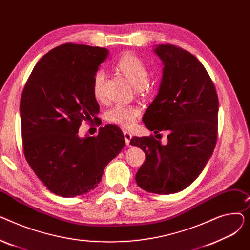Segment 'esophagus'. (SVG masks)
<instances>
[{
	"instance_id": "obj_1",
	"label": "esophagus",
	"mask_w": 250,
	"mask_h": 250,
	"mask_svg": "<svg viewBox=\"0 0 250 250\" xmlns=\"http://www.w3.org/2000/svg\"><path fill=\"white\" fill-rule=\"evenodd\" d=\"M124 137H125V144H126L127 146H129V144H130V139L133 138L132 134L128 133V132H126V130H125V132H124Z\"/></svg>"
}]
</instances>
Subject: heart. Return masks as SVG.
<instances>
[{
  "mask_svg": "<svg viewBox=\"0 0 250 250\" xmlns=\"http://www.w3.org/2000/svg\"><path fill=\"white\" fill-rule=\"evenodd\" d=\"M115 68L130 81L137 91L141 92L147 84L150 72L149 69L139 57L130 52L124 54L115 63ZM105 81V73L98 70L92 77L91 88L96 99L103 97V86ZM140 116V109L137 106H125V105H115L105 113L106 121L124 128L133 127L137 118Z\"/></svg>",
  "mask_w": 250,
  "mask_h": 250,
  "instance_id": "obj_1",
  "label": "heart"
}]
</instances>
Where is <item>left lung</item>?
Instances as JSON below:
<instances>
[{
    "label": "left lung",
    "mask_w": 250,
    "mask_h": 250,
    "mask_svg": "<svg viewBox=\"0 0 250 250\" xmlns=\"http://www.w3.org/2000/svg\"><path fill=\"white\" fill-rule=\"evenodd\" d=\"M153 50L164 68L158 94L143 122L154 134L167 130L168 141L164 145L153 136L134 137L130 145L146 155L136 174L138 186L170 194L191 185L213 155L219 101L211 78L190 52L172 44L155 45Z\"/></svg>",
    "instance_id": "left-lung-1"
}]
</instances>
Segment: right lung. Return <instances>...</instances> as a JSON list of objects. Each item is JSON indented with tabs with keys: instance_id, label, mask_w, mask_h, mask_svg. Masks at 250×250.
Here are the masks:
<instances>
[{
	"instance_id": "right-lung-1",
	"label": "right lung",
	"mask_w": 250,
	"mask_h": 250,
	"mask_svg": "<svg viewBox=\"0 0 250 250\" xmlns=\"http://www.w3.org/2000/svg\"><path fill=\"white\" fill-rule=\"evenodd\" d=\"M106 48L65 43L43 56L26 83L20 101L25 158L43 185L57 195L74 198L94 189L106 165L125 145L113 125L96 137L78 135L99 105L92 77L107 59Z\"/></svg>"
}]
</instances>
